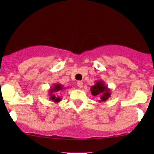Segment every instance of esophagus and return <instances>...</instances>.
<instances>
[{
  "mask_svg": "<svg viewBox=\"0 0 154 154\" xmlns=\"http://www.w3.org/2000/svg\"><path fill=\"white\" fill-rule=\"evenodd\" d=\"M77 86H78V87H80V88H82V87H83V82L81 81L77 82Z\"/></svg>",
  "mask_w": 154,
  "mask_h": 154,
  "instance_id": "esophagus-1",
  "label": "esophagus"
}]
</instances>
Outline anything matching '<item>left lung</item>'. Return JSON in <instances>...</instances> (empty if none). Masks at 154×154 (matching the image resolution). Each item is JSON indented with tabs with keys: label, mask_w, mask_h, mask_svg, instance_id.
Wrapping results in <instances>:
<instances>
[{
	"label": "left lung",
	"mask_w": 154,
	"mask_h": 154,
	"mask_svg": "<svg viewBox=\"0 0 154 154\" xmlns=\"http://www.w3.org/2000/svg\"><path fill=\"white\" fill-rule=\"evenodd\" d=\"M90 90L92 95L100 97V100H99L100 103L108 100L111 94V91L108 88V86L105 85L104 81L100 80L96 81L95 84L91 87Z\"/></svg>",
	"instance_id": "left-lung-1"
}]
</instances>
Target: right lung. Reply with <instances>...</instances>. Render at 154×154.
<instances>
[{
    "instance_id": "obj_1",
    "label": "right lung",
    "mask_w": 154,
    "mask_h": 154,
    "mask_svg": "<svg viewBox=\"0 0 154 154\" xmlns=\"http://www.w3.org/2000/svg\"><path fill=\"white\" fill-rule=\"evenodd\" d=\"M65 88L64 86H62L60 83H55L54 84V86L51 87L49 89V96H50V100H51L52 101H54V103H59V102L61 101L62 98L60 96H57V92H60V91L64 90Z\"/></svg>"
}]
</instances>
